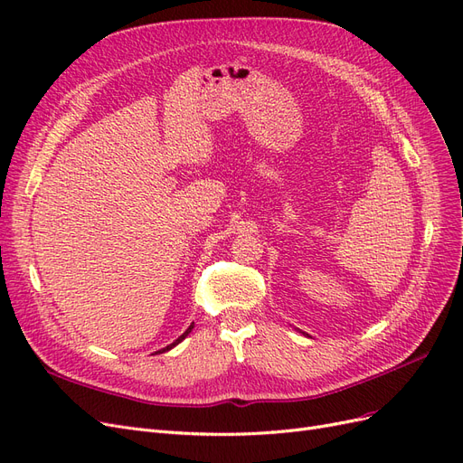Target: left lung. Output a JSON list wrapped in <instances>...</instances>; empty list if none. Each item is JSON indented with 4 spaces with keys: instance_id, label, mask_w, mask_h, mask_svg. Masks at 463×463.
I'll return each instance as SVG.
<instances>
[{
    "instance_id": "left-lung-1",
    "label": "left lung",
    "mask_w": 463,
    "mask_h": 463,
    "mask_svg": "<svg viewBox=\"0 0 463 463\" xmlns=\"http://www.w3.org/2000/svg\"><path fill=\"white\" fill-rule=\"evenodd\" d=\"M301 334H305V332H301ZM305 335H309V334H305Z\"/></svg>"
}]
</instances>
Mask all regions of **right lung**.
Masks as SVG:
<instances>
[{
	"mask_svg": "<svg viewBox=\"0 0 463 463\" xmlns=\"http://www.w3.org/2000/svg\"><path fill=\"white\" fill-rule=\"evenodd\" d=\"M193 328H194V322H193V324H191V326H188V328H186V330H184V334H183V335H179V337H177V339H175V341H174V344H169V345H167V347H164V349H160V351H156V353H154V354H160V353H165V351H169V349H174V347H175V345H179V344H181V341H183V339H184V337H186V335H188V334H191V332H193Z\"/></svg>",
	"mask_w": 463,
	"mask_h": 463,
	"instance_id": "obj_1",
	"label": "right lung"
}]
</instances>
